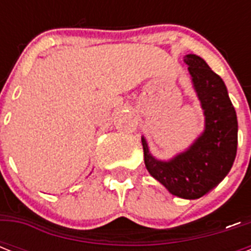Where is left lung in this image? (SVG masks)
<instances>
[{
	"label": "left lung",
	"mask_w": 251,
	"mask_h": 251,
	"mask_svg": "<svg viewBox=\"0 0 251 251\" xmlns=\"http://www.w3.org/2000/svg\"><path fill=\"white\" fill-rule=\"evenodd\" d=\"M204 114V131L183 152L168 161L151 155L142 137L145 164L150 175L173 195L198 199L229 173L237 152V116L220 76L197 54L183 58Z\"/></svg>",
	"instance_id": "1"
}]
</instances>
